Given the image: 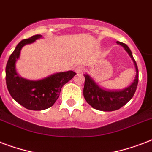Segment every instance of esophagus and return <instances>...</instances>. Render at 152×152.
<instances>
[{"label":"esophagus","mask_w":152,"mask_h":152,"mask_svg":"<svg viewBox=\"0 0 152 152\" xmlns=\"http://www.w3.org/2000/svg\"><path fill=\"white\" fill-rule=\"evenodd\" d=\"M74 71L76 72V73H81L83 71V67L80 65H76L74 67Z\"/></svg>","instance_id":"1"}]
</instances>
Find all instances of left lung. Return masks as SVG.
I'll use <instances>...</instances> for the list:
<instances>
[{
    "label": "left lung",
    "mask_w": 152,
    "mask_h": 152,
    "mask_svg": "<svg viewBox=\"0 0 152 152\" xmlns=\"http://www.w3.org/2000/svg\"><path fill=\"white\" fill-rule=\"evenodd\" d=\"M118 45L123 46L125 51L129 53L134 63L136 69V76L132 84L122 90L106 91L101 88L93 79L88 74H84L85 77L84 88H83V96L89 105L94 109L102 111H113L117 110L123 106H125L134 95L137 90L138 80H139V72L136 61L132 57V53L126 44L117 42Z\"/></svg>",
    "instance_id": "left-lung-1"
}]
</instances>
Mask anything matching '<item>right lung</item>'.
<instances>
[{"label": "right lung", "instance_id": "obj_1", "mask_svg": "<svg viewBox=\"0 0 152 152\" xmlns=\"http://www.w3.org/2000/svg\"><path fill=\"white\" fill-rule=\"evenodd\" d=\"M41 37V34H36L20 42L8 58L5 69L6 84L11 96L31 110H42L52 106L59 98L62 87L76 74L73 71L62 72L40 80H29L18 75L15 62L20 57L21 49Z\"/></svg>", "mask_w": 152, "mask_h": 152}]
</instances>
